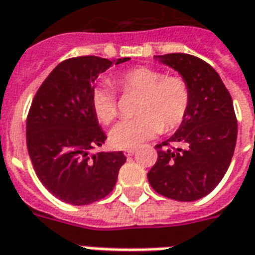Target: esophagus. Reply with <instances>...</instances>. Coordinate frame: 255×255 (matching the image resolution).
Here are the masks:
<instances>
[{"label": "esophagus", "mask_w": 255, "mask_h": 255, "mask_svg": "<svg viewBox=\"0 0 255 255\" xmlns=\"http://www.w3.org/2000/svg\"><path fill=\"white\" fill-rule=\"evenodd\" d=\"M136 153V149H125V155L126 156H133Z\"/></svg>", "instance_id": "34e87169"}]
</instances>
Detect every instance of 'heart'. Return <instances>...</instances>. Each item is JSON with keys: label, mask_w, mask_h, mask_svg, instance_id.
Masks as SVG:
<instances>
[{"label": "heart", "mask_w": 255, "mask_h": 255, "mask_svg": "<svg viewBox=\"0 0 255 255\" xmlns=\"http://www.w3.org/2000/svg\"><path fill=\"white\" fill-rule=\"evenodd\" d=\"M125 93L142 95L137 107L138 117L119 122L110 134L115 148L133 149L152 140L165 128L166 131L177 129L185 121L191 104V90L180 75H167L162 70L136 67L121 74L117 79ZM92 104L97 119L103 125L113 124L119 115L115 90L100 85L93 90Z\"/></svg>", "instance_id": "obj_1"}]
</instances>
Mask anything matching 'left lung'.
<instances>
[{"instance_id": "left-lung-1", "label": "left lung", "mask_w": 255, "mask_h": 255, "mask_svg": "<svg viewBox=\"0 0 255 255\" xmlns=\"http://www.w3.org/2000/svg\"><path fill=\"white\" fill-rule=\"evenodd\" d=\"M156 57L188 82L191 104L176 133L155 145L158 160L148 171V181L162 196L194 202L210 194L228 170L238 137L234 103L205 60L187 53Z\"/></svg>"}]
</instances>
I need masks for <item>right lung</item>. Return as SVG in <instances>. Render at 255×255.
Segmentation results:
<instances>
[{
  "instance_id": "obj_1",
  "label": "right lung",
  "mask_w": 255,
  "mask_h": 255,
  "mask_svg": "<svg viewBox=\"0 0 255 255\" xmlns=\"http://www.w3.org/2000/svg\"><path fill=\"white\" fill-rule=\"evenodd\" d=\"M128 60L118 59L115 64ZM111 64L97 56L61 61L39 86L27 115V149L34 170L45 188L68 205H89L106 198L126 162L122 152L89 155L107 138L99 126L92 95L95 79Z\"/></svg>"
}]
</instances>
